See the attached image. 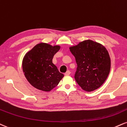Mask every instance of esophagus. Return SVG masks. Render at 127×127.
Listing matches in <instances>:
<instances>
[{"mask_svg":"<svg viewBox=\"0 0 127 127\" xmlns=\"http://www.w3.org/2000/svg\"><path fill=\"white\" fill-rule=\"evenodd\" d=\"M70 74V71H69V70H67V71H66V72H65V73H64V74L65 76H68V75H69V74Z\"/></svg>","mask_w":127,"mask_h":127,"instance_id":"esophagus-1","label":"esophagus"}]
</instances>
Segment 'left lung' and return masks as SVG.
<instances>
[{"mask_svg":"<svg viewBox=\"0 0 127 127\" xmlns=\"http://www.w3.org/2000/svg\"><path fill=\"white\" fill-rule=\"evenodd\" d=\"M70 50L77 63L74 79L77 84L88 92L101 86L111 68V59L105 47L92 40H86Z\"/></svg>","mask_w":127,"mask_h":127,"instance_id":"8db88e82","label":"left lung"}]
</instances>
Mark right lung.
I'll return each mask as SVG.
<instances>
[{
	"label": "right lung",
	"mask_w": 127,
	"mask_h": 127,
	"mask_svg": "<svg viewBox=\"0 0 127 127\" xmlns=\"http://www.w3.org/2000/svg\"><path fill=\"white\" fill-rule=\"evenodd\" d=\"M60 46L50 44H37L27 53L24 58L22 68L26 78L35 88L43 91H50L63 77L57 67L53 63L54 54Z\"/></svg>",
	"instance_id": "1"
}]
</instances>
